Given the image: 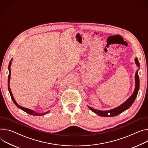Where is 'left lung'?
I'll return each mask as SVG.
<instances>
[{
	"instance_id": "1",
	"label": "left lung",
	"mask_w": 148,
	"mask_h": 148,
	"mask_svg": "<svg viewBox=\"0 0 148 148\" xmlns=\"http://www.w3.org/2000/svg\"><path fill=\"white\" fill-rule=\"evenodd\" d=\"M135 63L137 65L138 67L140 66V64L138 61V58H136L135 59ZM139 89V77L138 75V70L135 73V90H134V92H133L131 96L123 104H121L120 106L116 107V108L110 110H107V111H102V110H99L95 109H93L92 107H91L90 106H88V108L94 113H95L96 114H98L99 116H103V117H113L116 116L121 113L123 112L126 110L128 109L129 107L132 105L133 102L135 101L136 96L138 95V92Z\"/></svg>"
}]
</instances>
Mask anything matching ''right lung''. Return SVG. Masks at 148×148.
I'll return each instance as SVG.
<instances>
[{"label":"right lung","mask_w":148,"mask_h":148,"mask_svg":"<svg viewBox=\"0 0 148 148\" xmlns=\"http://www.w3.org/2000/svg\"><path fill=\"white\" fill-rule=\"evenodd\" d=\"M12 59H11L10 61L9 62V66H8V69H9V76H8V90H9V93H10V95L11 96V98L13 101V103H15V104L18 107V108L21 109V110H22L23 111L25 112L26 113H27L29 114H31V115H34V116H42V115H44L45 114H47L48 113L49 111L46 112V113H38L36 112H35V111L34 110H32L29 109H27V108H25V107H23L21 106H19L17 103L16 101H15L14 97H13V95L12 93V91H11V90L10 88V86H9V83H10V66H11V64H12Z\"/></svg>","instance_id":"obj_1"}]
</instances>
